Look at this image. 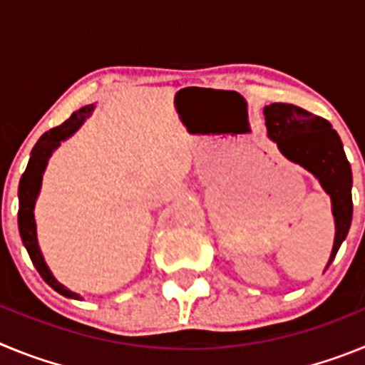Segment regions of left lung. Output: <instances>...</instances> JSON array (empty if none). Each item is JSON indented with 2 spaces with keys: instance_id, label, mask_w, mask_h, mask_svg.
I'll return each instance as SVG.
<instances>
[{
  "instance_id": "8db88e82",
  "label": "left lung",
  "mask_w": 365,
  "mask_h": 365,
  "mask_svg": "<svg viewBox=\"0 0 365 365\" xmlns=\"http://www.w3.org/2000/svg\"><path fill=\"white\" fill-rule=\"evenodd\" d=\"M263 115L267 135L276 143L279 153L312 173L331 197L336 232L325 265L327 269L347 237L353 219V173L340 137L325 118L316 117L298 106L270 104L265 106Z\"/></svg>"
}]
</instances>
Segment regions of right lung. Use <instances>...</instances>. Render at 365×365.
<instances>
[{"label": "right lung", "mask_w": 365, "mask_h": 365, "mask_svg": "<svg viewBox=\"0 0 365 365\" xmlns=\"http://www.w3.org/2000/svg\"><path fill=\"white\" fill-rule=\"evenodd\" d=\"M95 106H83L82 109L74 111L71 115V118H67L62 125L53 128L47 133H43L40 137V140L36 143V146L32 148L31 159H29L27 170L19 179V188H18V199H19V210H18V228L19 235H21V241H24L25 248H27L29 256H31L32 265L36 267V270L40 272L41 278L45 279V283H49L54 291L60 292L66 298L73 299H82L80 294L69 291L66 285L58 282L53 276L51 269L47 267L43 259V254L40 250V245H38V234H36V219H34V206H36L38 195H40L41 190V179H43L45 168L49 164L51 155L54 153V150L60 148V144L63 140H67L69 137H73L76 131L80 130V125L91 117Z\"/></svg>", "instance_id": "obj_1"}]
</instances>
